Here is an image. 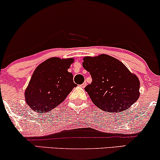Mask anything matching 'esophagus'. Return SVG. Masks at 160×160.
I'll use <instances>...</instances> for the list:
<instances>
[{
  "label": "esophagus",
  "instance_id": "obj_1",
  "mask_svg": "<svg viewBox=\"0 0 160 160\" xmlns=\"http://www.w3.org/2000/svg\"><path fill=\"white\" fill-rule=\"evenodd\" d=\"M86 85H87V84H86V82H84L83 83V84H82L80 85L81 86V88H84L85 87H86Z\"/></svg>",
  "mask_w": 160,
  "mask_h": 160
}]
</instances>
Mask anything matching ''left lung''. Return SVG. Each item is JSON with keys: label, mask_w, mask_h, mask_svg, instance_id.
Returning <instances> with one entry per match:
<instances>
[{"label": "left lung", "mask_w": 160, "mask_h": 160, "mask_svg": "<svg viewBox=\"0 0 160 160\" xmlns=\"http://www.w3.org/2000/svg\"><path fill=\"white\" fill-rule=\"evenodd\" d=\"M83 60V67L92 79L84 90L99 109L121 112L138 101L140 80L121 61L107 54L85 57Z\"/></svg>", "instance_id": "left-lung-1"}]
</instances>
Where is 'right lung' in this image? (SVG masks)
<instances>
[{"instance_id": "add662e5", "label": "right lung", "mask_w": 160, "mask_h": 160, "mask_svg": "<svg viewBox=\"0 0 160 160\" xmlns=\"http://www.w3.org/2000/svg\"><path fill=\"white\" fill-rule=\"evenodd\" d=\"M73 62V58L51 57L37 66L25 90V100L32 110L47 112L65 101L76 87L68 71Z\"/></svg>"}]
</instances>
